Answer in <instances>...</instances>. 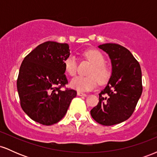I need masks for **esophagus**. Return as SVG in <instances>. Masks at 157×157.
Returning a JSON list of instances; mask_svg holds the SVG:
<instances>
[{
    "label": "esophagus",
    "instance_id": "esophagus-1",
    "mask_svg": "<svg viewBox=\"0 0 157 157\" xmlns=\"http://www.w3.org/2000/svg\"><path fill=\"white\" fill-rule=\"evenodd\" d=\"M77 95H78V96H83V97H86L87 94H85V93L80 92V91H77Z\"/></svg>",
    "mask_w": 157,
    "mask_h": 157
}]
</instances>
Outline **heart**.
<instances>
[{
    "mask_svg": "<svg viewBox=\"0 0 157 157\" xmlns=\"http://www.w3.org/2000/svg\"><path fill=\"white\" fill-rule=\"evenodd\" d=\"M85 58L93 64L88 72L89 76L77 77L70 82V86L73 89L80 91H89L93 89L97 85H105L109 82L111 76V71L105 66V57L100 51L96 49H90L83 53ZM64 69L66 74L73 77L77 73L76 57L73 55L67 56L63 61Z\"/></svg>",
    "mask_w": 157,
    "mask_h": 157,
    "instance_id": "obj_1",
    "label": "heart"
}]
</instances>
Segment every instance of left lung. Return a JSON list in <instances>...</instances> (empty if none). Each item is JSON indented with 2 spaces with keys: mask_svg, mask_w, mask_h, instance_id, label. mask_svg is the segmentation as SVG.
Returning a JSON list of instances; mask_svg holds the SVG:
<instances>
[{
  "mask_svg": "<svg viewBox=\"0 0 157 157\" xmlns=\"http://www.w3.org/2000/svg\"><path fill=\"white\" fill-rule=\"evenodd\" d=\"M98 47L109 55L112 72L91 115L102 125H116L134 113L142 92L141 68L130 51L120 45L105 44Z\"/></svg>",
  "mask_w": 157,
  "mask_h": 157,
  "instance_id": "8db88e82",
  "label": "left lung"
}]
</instances>
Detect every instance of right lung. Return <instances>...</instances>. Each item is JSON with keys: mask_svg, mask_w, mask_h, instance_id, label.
<instances>
[{"mask_svg": "<svg viewBox=\"0 0 157 157\" xmlns=\"http://www.w3.org/2000/svg\"><path fill=\"white\" fill-rule=\"evenodd\" d=\"M68 55L67 44L47 41L32 50L21 63L17 80L21 108L40 124L58 122L77 96L75 90L61 89L68 83L63 61Z\"/></svg>", "mask_w": 157, "mask_h": 157, "instance_id": "obj_1", "label": "right lung"}]
</instances>
